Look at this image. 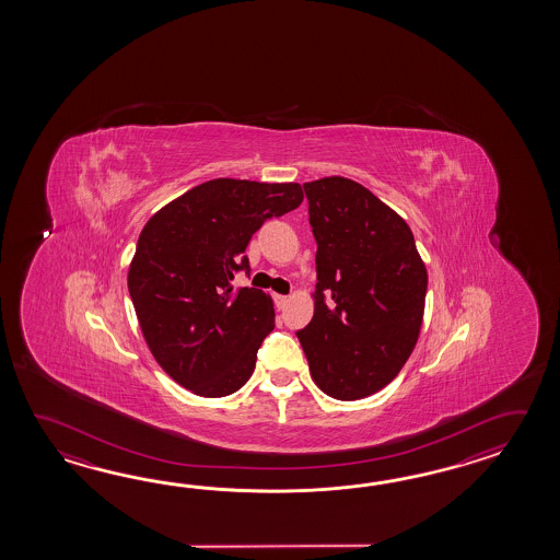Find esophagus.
<instances>
[{
	"label": "esophagus",
	"instance_id": "34e87169",
	"mask_svg": "<svg viewBox=\"0 0 560 560\" xmlns=\"http://www.w3.org/2000/svg\"><path fill=\"white\" fill-rule=\"evenodd\" d=\"M288 300H290V298L282 296V294H275L276 308H278V310L284 308L285 304H288Z\"/></svg>",
	"mask_w": 560,
	"mask_h": 560
}]
</instances>
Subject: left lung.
I'll use <instances>...</instances> for the list:
<instances>
[{
	"label": "left lung",
	"mask_w": 560,
	"mask_h": 560,
	"mask_svg": "<svg viewBox=\"0 0 560 560\" xmlns=\"http://www.w3.org/2000/svg\"><path fill=\"white\" fill-rule=\"evenodd\" d=\"M318 244L314 316L298 340L310 376L336 400L378 393L417 346L429 275L412 230L362 184H304Z\"/></svg>",
	"instance_id": "obj_1"
}]
</instances>
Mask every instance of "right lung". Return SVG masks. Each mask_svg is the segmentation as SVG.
<instances>
[{"label":"right lung","instance_id":"right-lung-1","mask_svg":"<svg viewBox=\"0 0 560 560\" xmlns=\"http://www.w3.org/2000/svg\"><path fill=\"white\" fill-rule=\"evenodd\" d=\"M304 200L302 186L215 178L182 194L143 226L128 290L155 362L203 398L240 390L275 328L272 298L234 288L252 234Z\"/></svg>","mask_w":560,"mask_h":560}]
</instances>
